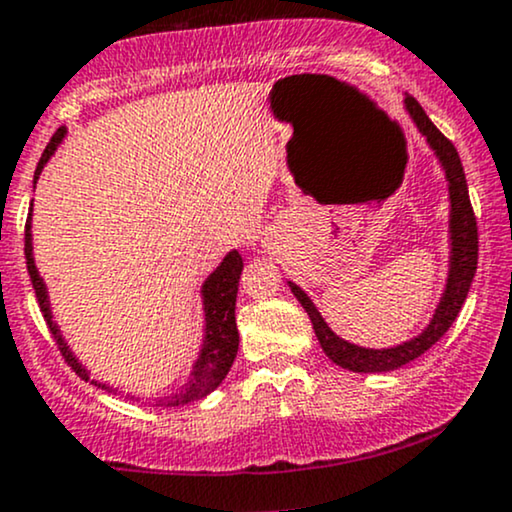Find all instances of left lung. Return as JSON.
I'll return each mask as SVG.
<instances>
[{
	"label": "left lung",
	"instance_id": "8db88e82",
	"mask_svg": "<svg viewBox=\"0 0 512 512\" xmlns=\"http://www.w3.org/2000/svg\"><path fill=\"white\" fill-rule=\"evenodd\" d=\"M407 105V113L414 120V125L419 127V132L424 134L428 146L436 151L440 166L445 170V178H448V192H450V272H448V284H445L443 298H440L436 315L431 317L428 327L419 337L409 339V342L392 346V349H363L351 342H344L342 337H337L327 322L322 320V315L317 313L313 301L308 298L301 286H296L289 281L293 296L298 298V303L303 305L305 313H308L310 322H313V330L317 334V342H320L322 351L332 358L337 366L346 370H354V373H387V370H395L399 366H407L409 361L426 354L433 344L450 330V325L455 322L457 313L462 310L464 298H467L469 286H472L474 274H477V260H479V233H477V216H474L472 202H469V190H467V178H464V168L457 149L452 146L448 137H443V132L428 120L419 101L407 96L404 98Z\"/></svg>",
	"mask_w": 512,
	"mask_h": 512
}]
</instances>
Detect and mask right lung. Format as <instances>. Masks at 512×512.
<instances>
[{
	"mask_svg": "<svg viewBox=\"0 0 512 512\" xmlns=\"http://www.w3.org/2000/svg\"><path fill=\"white\" fill-rule=\"evenodd\" d=\"M67 134V129L60 127L55 132V137L50 139V144L45 146L43 156H40L38 168H35L33 175V187L38 182L40 170H43L45 163L50 161V156L55 154L57 144L62 142V137ZM26 267L28 274H31V284L35 289V298H38L40 310H43L45 322H48L52 337H55L57 346H60L64 361L72 366V370L79 375L81 380H91L88 378V370L76 361V356L69 351L67 342L57 330V325L52 322V313H50V301H48V289H45V281L40 279L38 269H35V260H33V238H31V214H28L26 221ZM240 272H243V257L238 255V250H231L219 267L209 274V279L204 281L202 286V298H204V344L202 351H199L195 366H192L190 378L187 383L180 387L178 392L173 395L156 399V407H182V404H192L197 399L207 397L211 390L221 385V380L226 378V373L231 370L233 361H236L238 354V327H236V296H238V279ZM93 385L103 387L108 392H117L110 385L98 383V380H91ZM129 397V395H127ZM134 399V397H132Z\"/></svg>",
	"mask_w": 512,
	"mask_h": 512,
	"instance_id": "add662e5",
	"label": "right lung"
}]
</instances>
